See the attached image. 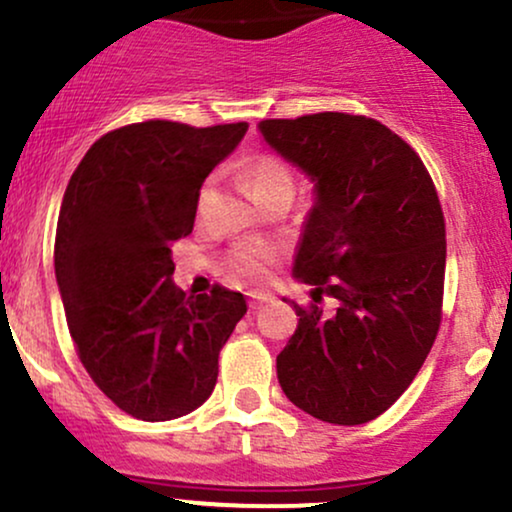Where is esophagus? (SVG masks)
<instances>
[{"instance_id":"1","label":"esophagus","mask_w":512,"mask_h":512,"mask_svg":"<svg viewBox=\"0 0 512 512\" xmlns=\"http://www.w3.org/2000/svg\"><path fill=\"white\" fill-rule=\"evenodd\" d=\"M248 301H250V308L252 310H257V308H262L264 303H269L272 301V296H269V293H260V291H252V293H248Z\"/></svg>"}]
</instances>
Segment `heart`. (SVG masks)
<instances>
[{"label": "heart", "mask_w": 512, "mask_h": 512, "mask_svg": "<svg viewBox=\"0 0 512 512\" xmlns=\"http://www.w3.org/2000/svg\"><path fill=\"white\" fill-rule=\"evenodd\" d=\"M243 180L248 182L252 197L260 202L269 192L281 187H293V175L289 166L276 156L250 158L243 166ZM276 262V250L267 243H245L233 252L231 264L238 276L248 281H264L272 274Z\"/></svg>", "instance_id": "heart-1"}]
</instances>
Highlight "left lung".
Here are the masks:
<instances>
[{
    "label": "left lung",
    "mask_w": 512,
    "mask_h": 512,
    "mask_svg": "<svg viewBox=\"0 0 512 512\" xmlns=\"http://www.w3.org/2000/svg\"><path fill=\"white\" fill-rule=\"evenodd\" d=\"M262 139L313 182L293 276L338 298L334 314L293 303L276 356L284 395L327 424L380 416L436 342L445 221L416 151L378 120L344 113L264 120ZM291 303V301H289Z\"/></svg>",
    "instance_id": "left-lung-1"
}]
</instances>
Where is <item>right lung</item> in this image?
Wrapping results in <instances>:
<instances>
[{
  "label": "right lung",
  "mask_w": 512,
  "mask_h": 512,
  "mask_svg": "<svg viewBox=\"0 0 512 512\" xmlns=\"http://www.w3.org/2000/svg\"><path fill=\"white\" fill-rule=\"evenodd\" d=\"M248 125L149 120L98 139L64 192L55 276L81 363L142 421H170L207 402L219 351L248 313L243 293L173 284L175 240L195 226L202 182Z\"/></svg>",
  "instance_id": "right-lung-1"
}]
</instances>
